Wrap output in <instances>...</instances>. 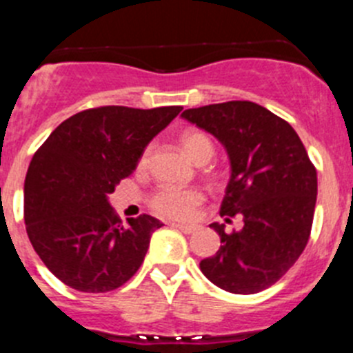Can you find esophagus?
Wrapping results in <instances>:
<instances>
[{
	"label": "esophagus",
	"instance_id": "34e87169",
	"mask_svg": "<svg viewBox=\"0 0 353 353\" xmlns=\"http://www.w3.org/2000/svg\"><path fill=\"white\" fill-rule=\"evenodd\" d=\"M171 226L176 228V230H180V232L185 233V235H191V233H194L196 230H198V226H194V224H180V223L176 224V223H173Z\"/></svg>",
	"mask_w": 353,
	"mask_h": 353
}]
</instances>
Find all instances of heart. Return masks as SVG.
<instances>
[{
    "label": "heart",
    "mask_w": 353,
    "mask_h": 353,
    "mask_svg": "<svg viewBox=\"0 0 353 353\" xmlns=\"http://www.w3.org/2000/svg\"><path fill=\"white\" fill-rule=\"evenodd\" d=\"M180 143L185 154L196 164H205L214 155V143L201 130H185L180 136ZM146 161H148V150L141 155L139 164L145 166ZM201 203H203V192L198 189H173V187H164L150 199L152 210L164 219H189Z\"/></svg>",
    "instance_id": "obj_1"
}]
</instances>
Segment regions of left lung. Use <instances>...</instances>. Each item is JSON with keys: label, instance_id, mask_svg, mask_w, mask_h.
<instances>
[{"label": "left lung", "instance_id": "1", "mask_svg": "<svg viewBox=\"0 0 353 353\" xmlns=\"http://www.w3.org/2000/svg\"><path fill=\"white\" fill-rule=\"evenodd\" d=\"M182 117L226 150L230 182L221 215H240V232L210 228L221 248L199 269L230 293H258L279 281L310 240L316 203V170L288 121L249 101L185 109Z\"/></svg>", "mask_w": 353, "mask_h": 353}]
</instances>
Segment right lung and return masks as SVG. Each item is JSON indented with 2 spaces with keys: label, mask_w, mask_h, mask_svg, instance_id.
<instances>
[{
  "label": "right lung",
  "mask_w": 353,
  "mask_h": 353,
  "mask_svg": "<svg viewBox=\"0 0 353 353\" xmlns=\"http://www.w3.org/2000/svg\"><path fill=\"white\" fill-rule=\"evenodd\" d=\"M180 111L86 109L56 127L35 152L24 180L26 232L40 260L67 286L104 293L138 272L162 223L143 214L123 224L109 194Z\"/></svg>",
  "instance_id": "1"
}]
</instances>
